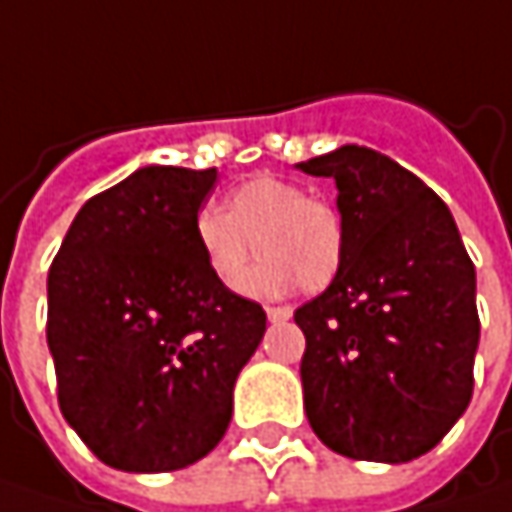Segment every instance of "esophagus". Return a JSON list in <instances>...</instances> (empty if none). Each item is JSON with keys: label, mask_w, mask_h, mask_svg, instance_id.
<instances>
[{"label": "esophagus", "mask_w": 512, "mask_h": 512, "mask_svg": "<svg viewBox=\"0 0 512 512\" xmlns=\"http://www.w3.org/2000/svg\"><path fill=\"white\" fill-rule=\"evenodd\" d=\"M266 318L272 323L289 321V318H292V309H289V306H269V309H266Z\"/></svg>", "instance_id": "obj_1"}]
</instances>
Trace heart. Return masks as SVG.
I'll use <instances>...</instances> for the list:
<instances>
[{
	"mask_svg": "<svg viewBox=\"0 0 512 512\" xmlns=\"http://www.w3.org/2000/svg\"><path fill=\"white\" fill-rule=\"evenodd\" d=\"M194 232L212 278L226 289L246 275L257 246L266 260L243 283L252 295H283L298 283L306 292H321L344 260L341 214L272 174L237 186L226 197V212L203 209Z\"/></svg>",
	"mask_w": 512,
	"mask_h": 512,
	"instance_id": "heart-1",
	"label": "heart"
}]
</instances>
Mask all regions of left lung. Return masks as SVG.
Instances as JSON below:
<instances>
[{
    "mask_svg": "<svg viewBox=\"0 0 512 512\" xmlns=\"http://www.w3.org/2000/svg\"><path fill=\"white\" fill-rule=\"evenodd\" d=\"M298 168L335 180L344 223L338 275L295 312L306 418L341 456L404 464L473 398L476 266L447 203L387 154L341 145Z\"/></svg>",
    "mask_w": 512,
    "mask_h": 512,
    "instance_id": "obj_1",
    "label": "left lung"
}]
</instances>
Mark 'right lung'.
<instances>
[{
  "label": "right lung",
  "mask_w": 512,
  "mask_h": 512,
  "mask_svg": "<svg viewBox=\"0 0 512 512\" xmlns=\"http://www.w3.org/2000/svg\"><path fill=\"white\" fill-rule=\"evenodd\" d=\"M217 168H137L91 197L48 272V349L65 421L102 464L183 470L232 421L263 306L212 278L197 212Z\"/></svg>",
  "instance_id": "right-lung-1"
}]
</instances>
